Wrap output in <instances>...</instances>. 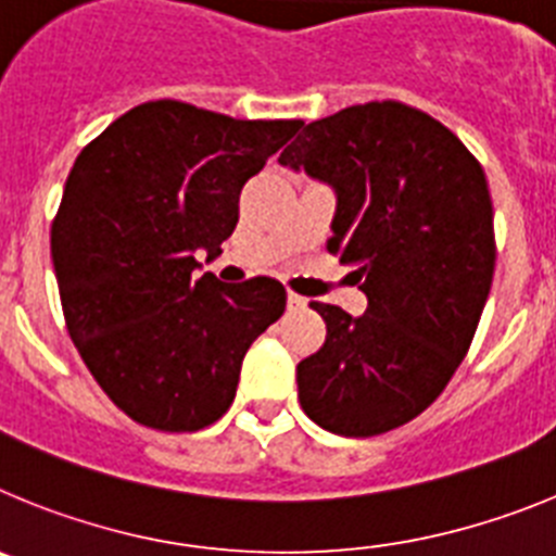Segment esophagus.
I'll return each mask as SVG.
<instances>
[{"mask_svg":"<svg viewBox=\"0 0 556 556\" xmlns=\"http://www.w3.org/2000/svg\"><path fill=\"white\" fill-rule=\"evenodd\" d=\"M287 303H289V308H306V298H303V294H298V292H287Z\"/></svg>","mask_w":556,"mask_h":556,"instance_id":"1","label":"esophagus"}]
</instances>
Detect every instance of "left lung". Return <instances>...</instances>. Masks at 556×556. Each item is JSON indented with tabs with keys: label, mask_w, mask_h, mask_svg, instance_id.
<instances>
[{
	"label": "left lung",
	"mask_w": 556,
	"mask_h": 556,
	"mask_svg": "<svg viewBox=\"0 0 556 556\" xmlns=\"http://www.w3.org/2000/svg\"><path fill=\"white\" fill-rule=\"evenodd\" d=\"M337 194L328 250L353 264L362 317L312 303L326 345L298 365L314 424L376 437L409 424L468 353L495 269L493 203L479 161L429 113L367 102L303 127L281 152Z\"/></svg>",
	"instance_id": "1"
}]
</instances>
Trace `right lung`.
I'll return each instance as SVG.
<instances>
[{"instance_id":"obj_1","label":"right lung","mask_w":556,"mask_h":556,"mask_svg":"<svg viewBox=\"0 0 556 556\" xmlns=\"http://www.w3.org/2000/svg\"><path fill=\"white\" fill-rule=\"evenodd\" d=\"M301 119L136 105L68 172L52 223L61 306L83 362L136 424L200 431L233 404L253 339L287 308L273 278L194 281L239 223V194Z\"/></svg>"}]
</instances>
